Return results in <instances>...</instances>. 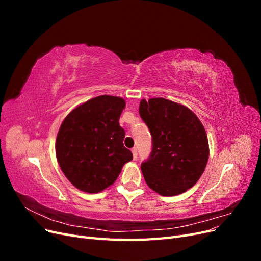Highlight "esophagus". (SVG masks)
Returning a JSON list of instances; mask_svg holds the SVG:
<instances>
[{"instance_id": "1", "label": "esophagus", "mask_w": 261, "mask_h": 261, "mask_svg": "<svg viewBox=\"0 0 261 261\" xmlns=\"http://www.w3.org/2000/svg\"><path fill=\"white\" fill-rule=\"evenodd\" d=\"M132 152H133V156H134V159H137V149L136 148H133L132 149Z\"/></svg>"}]
</instances>
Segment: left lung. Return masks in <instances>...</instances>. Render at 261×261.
I'll list each match as a JSON object with an SVG mask.
<instances>
[{
	"mask_svg": "<svg viewBox=\"0 0 261 261\" xmlns=\"http://www.w3.org/2000/svg\"><path fill=\"white\" fill-rule=\"evenodd\" d=\"M139 114L152 139L151 153L140 167L148 186L162 196L192 188L209 158L208 137L199 118L164 98L141 100Z\"/></svg>",
	"mask_w": 261,
	"mask_h": 261,
	"instance_id": "1",
	"label": "left lung"
}]
</instances>
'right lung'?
<instances>
[{
	"instance_id": "right-lung-1",
	"label": "right lung",
	"mask_w": 261,
	"mask_h": 261,
	"mask_svg": "<svg viewBox=\"0 0 261 261\" xmlns=\"http://www.w3.org/2000/svg\"><path fill=\"white\" fill-rule=\"evenodd\" d=\"M125 106L120 97L99 96L74 109L63 121L55 152L64 175L81 191H103L133 159L118 124Z\"/></svg>"
}]
</instances>
